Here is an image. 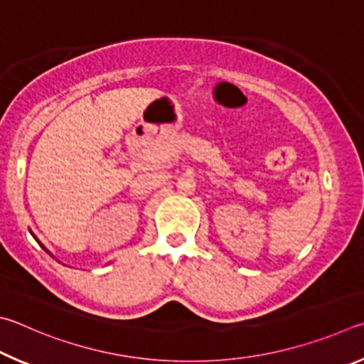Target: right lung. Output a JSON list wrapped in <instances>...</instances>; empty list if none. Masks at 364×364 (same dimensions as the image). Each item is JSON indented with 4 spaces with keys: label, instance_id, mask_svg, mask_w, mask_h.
Segmentation results:
<instances>
[{
    "label": "right lung",
    "instance_id": "add662e5",
    "mask_svg": "<svg viewBox=\"0 0 364 364\" xmlns=\"http://www.w3.org/2000/svg\"><path fill=\"white\" fill-rule=\"evenodd\" d=\"M31 235H33V233H31ZM33 238H35V240H36V241H38V238H36V237H35V235H33ZM38 243H40V241H38ZM40 246H41V247H43V250H44V251H46V252H48V254H49V256H53V254H50V252H49V251H48V250H46V247H44V246H43V245H41V243H40ZM53 257H54V256H53Z\"/></svg>",
    "mask_w": 364,
    "mask_h": 364
}]
</instances>
